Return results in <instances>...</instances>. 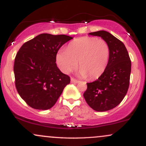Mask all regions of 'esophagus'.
<instances>
[{
    "mask_svg": "<svg viewBox=\"0 0 146 146\" xmlns=\"http://www.w3.org/2000/svg\"><path fill=\"white\" fill-rule=\"evenodd\" d=\"M71 82L73 83V84H78V83H79V81L78 80H75V79H74V78H71Z\"/></svg>",
    "mask_w": 146,
    "mask_h": 146,
    "instance_id": "esophagus-1",
    "label": "esophagus"
}]
</instances>
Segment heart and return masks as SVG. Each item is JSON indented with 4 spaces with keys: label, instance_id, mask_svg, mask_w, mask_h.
<instances>
[{
    "label": "heart",
    "instance_id": "b5f03b06",
    "mask_svg": "<svg viewBox=\"0 0 146 146\" xmlns=\"http://www.w3.org/2000/svg\"><path fill=\"white\" fill-rule=\"evenodd\" d=\"M110 46L102 39L82 37L72 41L66 51L57 54V62L65 73H70L78 66L80 75L90 80L100 78L104 73L110 58Z\"/></svg>",
    "mask_w": 146,
    "mask_h": 146
}]
</instances>
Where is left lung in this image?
Wrapping results in <instances>:
<instances>
[{"instance_id": "left-lung-1", "label": "left lung", "mask_w": 146, "mask_h": 146, "mask_svg": "<svg viewBox=\"0 0 146 146\" xmlns=\"http://www.w3.org/2000/svg\"><path fill=\"white\" fill-rule=\"evenodd\" d=\"M101 37L110 46L108 66L96 81L87 83L84 98L91 108L107 111L121 103L128 91L131 73V61L124 44L111 33L98 31L88 33Z\"/></svg>"}]
</instances>
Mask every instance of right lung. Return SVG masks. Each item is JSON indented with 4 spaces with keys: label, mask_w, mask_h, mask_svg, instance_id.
<instances>
[{
    "label": "right lung",
    "mask_w": 146,
    "mask_h": 146,
    "mask_svg": "<svg viewBox=\"0 0 146 146\" xmlns=\"http://www.w3.org/2000/svg\"><path fill=\"white\" fill-rule=\"evenodd\" d=\"M72 37L42 33L23 44L16 54L14 72L18 94L31 108L53 107L70 83L69 76L58 68V50Z\"/></svg>",
    "instance_id": "right-lung-1"
}]
</instances>
